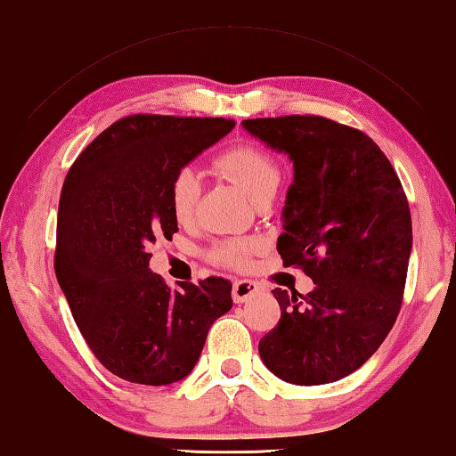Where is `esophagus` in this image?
<instances>
[{
    "instance_id": "34e87169",
    "label": "esophagus",
    "mask_w": 456,
    "mask_h": 456,
    "mask_svg": "<svg viewBox=\"0 0 456 456\" xmlns=\"http://www.w3.org/2000/svg\"><path fill=\"white\" fill-rule=\"evenodd\" d=\"M258 290H260V287H258V282H255V281H250V279L236 281L234 287H232L234 303H246L248 298L255 297Z\"/></svg>"
}]
</instances>
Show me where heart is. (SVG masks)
Returning a JSON list of instances; mask_svg holds the SVG:
<instances>
[{
	"mask_svg": "<svg viewBox=\"0 0 456 456\" xmlns=\"http://www.w3.org/2000/svg\"><path fill=\"white\" fill-rule=\"evenodd\" d=\"M216 166L228 177H232L240 188L256 200L260 193L277 190L281 169L271 155L255 145H240L224 151ZM200 175L196 169L182 167L171 182V208L179 222H188L196 212L200 198ZM255 250V244L248 240H230L216 246L214 256L226 266H244Z\"/></svg>",
	"mask_w": 456,
	"mask_h": 456,
	"instance_id": "b5f03b06",
	"label": "heart"
}]
</instances>
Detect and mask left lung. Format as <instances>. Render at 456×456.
<instances>
[{"label":"left lung","mask_w":456,"mask_h":456,"mask_svg":"<svg viewBox=\"0 0 456 456\" xmlns=\"http://www.w3.org/2000/svg\"><path fill=\"white\" fill-rule=\"evenodd\" d=\"M242 126L293 161L277 250L315 282L274 289L279 325L258 343L274 376L338 382L376 354L398 317L412 252L406 193L365 133L313 115L248 118Z\"/></svg>","instance_id":"1"}]
</instances>
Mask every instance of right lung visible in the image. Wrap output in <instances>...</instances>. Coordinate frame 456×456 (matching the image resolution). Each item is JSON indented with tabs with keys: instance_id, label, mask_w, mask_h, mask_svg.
Listing matches in <instances>:
<instances>
[{
	"instance_id": "right-lung-1",
	"label": "right lung",
	"mask_w": 456,
	"mask_h": 456,
	"mask_svg": "<svg viewBox=\"0 0 456 456\" xmlns=\"http://www.w3.org/2000/svg\"><path fill=\"white\" fill-rule=\"evenodd\" d=\"M232 129L228 118L125 117L64 179L58 285L96 360L126 382L167 386L190 376L212 323L232 309L226 279L171 290L149 268V246L177 232L174 175Z\"/></svg>"
}]
</instances>
